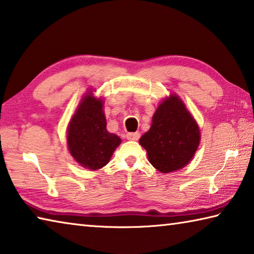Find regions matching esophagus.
<instances>
[{
    "label": "esophagus",
    "mask_w": 254,
    "mask_h": 254,
    "mask_svg": "<svg viewBox=\"0 0 254 254\" xmlns=\"http://www.w3.org/2000/svg\"><path fill=\"white\" fill-rule=\"evenodd\" d=\"M139 137H140L139 132H132V133H127V139L131 140V141L139 140Z\"/></svg>",
    "instance_id": "esophagus-1"
}]
</instances>
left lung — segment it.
<instances>
[{
    "instance_id": "obj_1",
    "label": "left lung",
    "mask_w": 254,
    "mask_h": 254,
    "mask_svg": "<svg viewBox=\"0 0 254 254\" xmlns=\"http://www.w3.org/2000/svg\"><path fill=\"white\" fill-rule=\"evenodd\" d=\"M200 141L198 124L176 95L163 100L152 117L151 127L139 142L151 165L162 174L188 165Z\"/></svg>"
}]
</instances>
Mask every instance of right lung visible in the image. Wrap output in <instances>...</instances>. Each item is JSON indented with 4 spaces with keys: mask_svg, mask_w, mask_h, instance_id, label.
Listing matches in <instances>:
<instances>
[{
    "mask_svg": "<svg viewBox=\"0 0 254 254\" xmlns=\"http://www.w3.org/2000/svg\"><path fill=\"white\" fill-rule=\"evenodd\" d=\"M104 103L92 91L81 98L67 130V144L72 158L84 168L97 170L109 163L121 139L106 130Z\"/></svg>",
    "mask_w": 254,
    "mask_h": 254,
    "instance_id": "add662e5",
    "label": "right lung"
}]
</instances>
